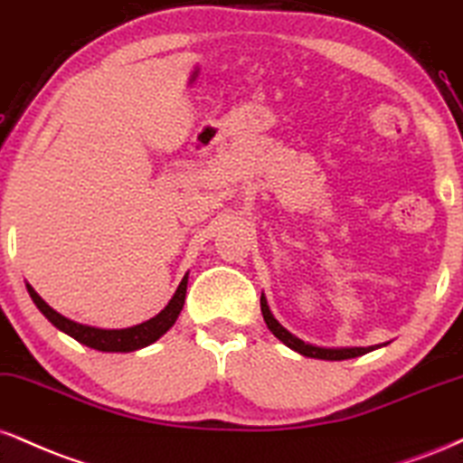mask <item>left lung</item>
<instances>
[{
	"label": "left lung",
	"instance_id": "left-lung-1",
	"mask_svg": "<svg viewBox=\"0 0 463 463\" xmlns=\"http://www.w3.org/2000/svg\"><path fill=\"white\" fill-rule=\"evenodd\" d=\"M260 313H263V319L269 327V332L274 334L280 343H285L288 349L298 352L299 355H306V358H315V360H349V358H358V355H364L369 352H375V349L386 347L388 343L383 345H371V347H321V345H313L306 343L299 336H295L293 332H288L280 321L276 319L274 313L269 310V304H267L265 293H260Z\"/></svg>",
	"mask_w": 463,
	"mask_h": 463
}]
</instances>
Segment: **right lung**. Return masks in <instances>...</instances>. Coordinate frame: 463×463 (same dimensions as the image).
Segmentation results:
<instances>
[{
  "instance_id": "add662e5",
  "label": "right lung",
  "mask_w": 463,
  "mask_h": 463,
  "mask_svg": "<svg viewBox=\"0 0 463 463\" xmlns=\"http://www.w3.org/2000/svg\"><path fill=\"white\" fill-rule=\"evenodd\" d=\"M187 278L189 271L183 276L181 285L176 287L175 295L161 310L159 315H155L153 319L137 323V326L131 327H120V330H108V327H94V326H86V323L72 321L69 317L60 315L58 310H53L44 299L34 291V287L27 285V293H30L32 302L36 304V308L47 317L49 321L58 327L60 332L69 334L71 338H75L77 343L86 345V347L97 349V352H108V354H129V352H137V349L148 347L155 341H159L165 332L175 326L178 315H181L183 304H185V293H187Z\"/></svg>"
}]
</instances>
